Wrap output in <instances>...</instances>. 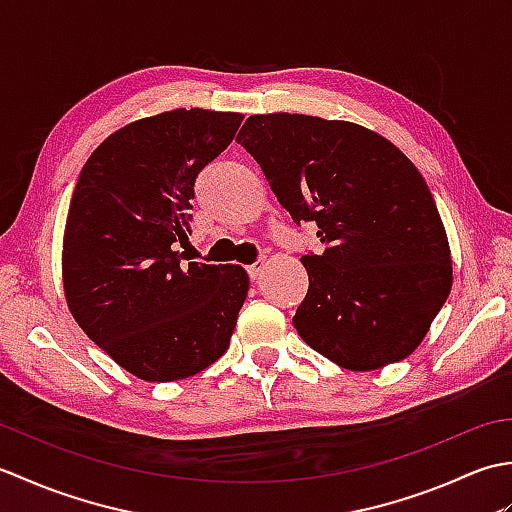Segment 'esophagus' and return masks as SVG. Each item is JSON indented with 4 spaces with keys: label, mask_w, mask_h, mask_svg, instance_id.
<instances>
[{
    "label": "esophagus",
    "mask_w": 512,
    "mask_h": 512,
    "mask_svg": "<svg viewBox=\"0 0 512 512\" xmlns=\"http://www.w3.org/2000/svg\"><path fill=\"white\" fill-rule=\"evenodd\" d=\"M246 270H248V277H250V279H257L259 275H262L264 262H255V264H250Z\"/></svg>",
    "instance_id": "1"
}]
</instances>
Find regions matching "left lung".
I'll use <instances>...</instances> for the list:
<instances>
[{"instance_id":"obj_1","label":"left lung","mask_w":512,"mask_h":512,"mask_svg":"<svg viewBox=\"0 0 512 512\" xmlns=\"http://www.w3.org/2000/svg\"><path fill=\"white\" fill-rule=\"evenodd\" d=\"M237 143L325 244L301 257V339L352 372L407 358L453 284L447 231L413 162L372 129L288 112L248 116Z\"/></svg>"}]
</instances>
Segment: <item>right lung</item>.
<instances>
[{
    "instance_id": "1",
    "label": "right lung",
    "mask_w": 512,
    "mask_h": 512,
    "mask_svg": "<svg viewBox=\"0 0 512 512\" xmlns=\"http://www.w3.org/2000/svg\"><path fill=\"white\" fill-rule=\"evenodd\" d=\"M244 114L171 110L116 129L76 182L63 233L74 321L149 383L189 378L228 345L248 295L242 266L184 262L198 173L231 145Z\"/></svg>"
}]
</instances>
